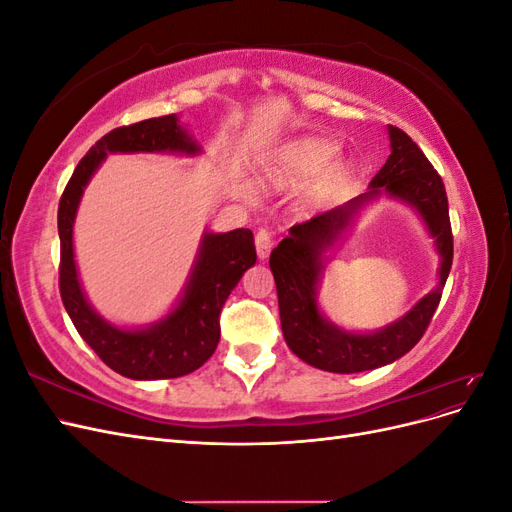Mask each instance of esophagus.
<instances>
[{
	"label": "esophagus",
	"mask_w": 512,
	"mask_h": 512,
	"mask_svg": "<svg viewBox=\"0 0 512 512\" xmlns=\"http://www.w3.org/2000/svg\"><path fill=\"white\" fill-rule=\"evenodd\" d=\"M271 247H273V235H271L267 228H260L256 232V252H258V258L260 260H267Z\"/></svg>",
	"instance_id": "34e87169"
}]
</instances>
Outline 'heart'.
Returning a JSON list of instances; mask_svg holds the SVG:
<instances>
[{
  "instance_id": "1",
  "label": "heart",
  "mask_w": 512,
  "mask_h": 512,
  "mask_svg": "<svg viewBox=\"0 0 512 512\" xmlns=\"http://www.w3.org/2000/svg\"><path fill=\"white\" fill-rule=\"evenodd\" d=\"M337 145L327 141V138H301V141H294L286 145L277 158L273 160V166L269 168L267 177L273 183H303L307 179H312L320 175L324 168H329L335 158H337ZM348 175V166H337L333 173L327 177V181L322 183L324 190L335 188L339 181H344ZM237 194L245 200L254 198V190L247 183L237 185Z\"/></svg>"
}]
</instances>
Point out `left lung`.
<instances>
[{"mask_svg": "<svg viewBox=\"0 0 512 512\" xmlns=\"http://www.w3.org/2000/svg\"><path fill=\"white\" fill-rule=\"evenodd\" d=\"M391 156L371 179L369 190L303 224H294L269 258L280 301L282 333L288 348L307 365L356 374L401 359L423 337L442 299V288L453 265V232L442 177L412 138L389 126ZM380 193L412 206L426 222L441 254L439 286L399 321L371 334H354L323 318L317 307V284L324 251L338 242L360 209Z\"/></svg>", "mask_w": 512, "mask_h": 512, "instance_id": "8db88e82", "label": "left lung"}]
</instances>
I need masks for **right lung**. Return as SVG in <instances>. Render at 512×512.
<instances>
[{
  "label": "right lung",
  "instance_id": "right-lung-1",
  "mask_svg": "<svg viewBox=\"0 0 512 512\" xmlns=\"http://www.w3.org/2000/svg\"><path fill=\"white\" fill-rule=\"evenodd\" d=\"M183 153L196 156L200 145L177 115H164L115 128L87 151L59 200L61 243L59 292L76 331L117 374L132 380L179 378L207 363L220 342V312L243 273L254 267L256 247L250 228L205 232L173 312L143 329H121L104 320L87 301L74 260V220L89 179L108 153Z\"/></svg>",
  "mask_w": 512,
  "mask_h": 512
}]
</instances>
